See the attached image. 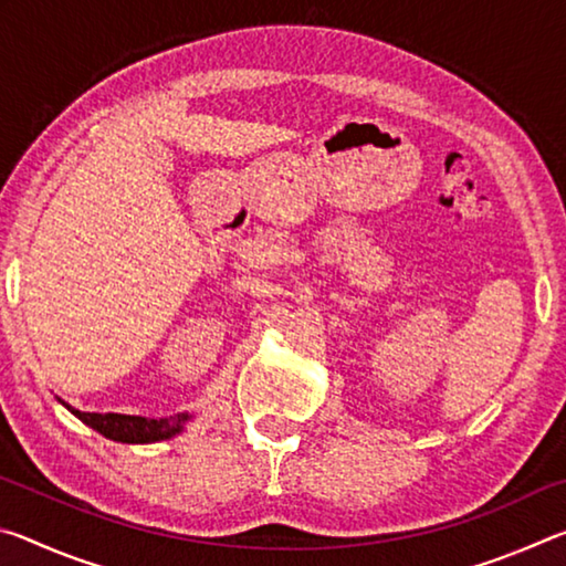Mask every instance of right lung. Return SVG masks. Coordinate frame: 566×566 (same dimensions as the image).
I'll return each mask as SVG.
<instances>
[{
    "label": "right lung",
    "instance_id": "obj_1",
    "mask_svg": "<svg viewBox=\"0 0 566 566\" xmlns=\"http://www.w3.org/2000/svg\"><path fill=\"white\" fill-rule=\"evenodd\" d=\"M64 405V401H62ZM72 411L76 419H82L84 424L97 429L102 437L114 439V442L124 444H149L161 442V439H171L185 429L191 415H175L165 419H147V417H132V415H97V411H80L64 405Z\"/></svg>",
    "mask_w": 566,
    "mask_h": 566
}]
</instances>
